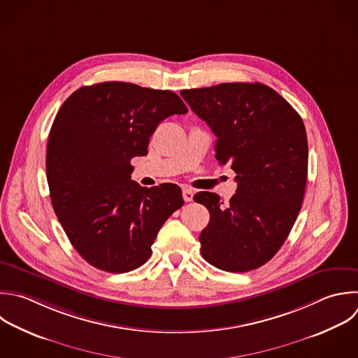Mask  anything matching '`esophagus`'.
I'll return each mask as SVG.
<instances>
[{"label": "esophagus", "instance_id": "34e87169", "mask_svg": "<svg viewBox=\"0 0 358 358\" xmlns=\"http://www.w3.org/2000/svg\"><path fill=\"white\" fill-rule=\"evenodd\" d=\"M183 199H185V201H192L193 200V190L192 189H183Z\"/></svg>", "mask_w": 358, "mask_h": 358}]
</instances>
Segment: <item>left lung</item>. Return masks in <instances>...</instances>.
Listing matches in <instances>:
<instances>
[{
    "instance_id": "8db88e82",
    "label": "left lung",
    "mask_w": 358,
    "mask_h": 358,
    "mask_svg": "<svg viewBox=\"0 0 358 358\" xmlns=\"http://www.w3.org/2000/svg\"><path fill=\"white\" fill-rule=\"evenodd\" d=\"M217 136L215 158L235 171L236 193L193 199L210 211L200 234L213 266L243 273L267 263L287 239L303 200L308 141L301 116L270 87L227 83L180 92Z\"/></svg>"
}]
</instances>
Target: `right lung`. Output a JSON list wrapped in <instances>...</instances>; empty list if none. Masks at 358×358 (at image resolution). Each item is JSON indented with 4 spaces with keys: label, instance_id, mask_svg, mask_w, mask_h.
I'll return each mask as SVG.
<instances>
[{
    "label": "right lung",
    "instance_id": "right-lung-1",
    "mask_svg": "<svg viewBox=\"0 0 358 358\" xmlns=\"http://www.w3.org/2000/svg\"><path fill=\"white\" fill-rule=\"evenodd\" d=\"M185 113L172 91L117 81L83 87L60 108L46 152L50 197L91 266L109 273L143 266L164 222L183 206L173 183L143 187L131 180L130 161L147 155L162 120Z\"/></svg>",
    "mask_w": 358,
    "mask_h": 358
}]
</instances>
